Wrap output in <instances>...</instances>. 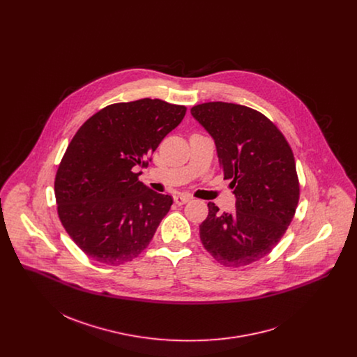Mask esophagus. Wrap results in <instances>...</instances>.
Returning <instances> with one entry per match:
<instances>
[{
  "label": "esophagus",
  "mask_w": 357,
  "mask_h": 357,
  "mask_svg": "<svg viewBox=\"0 0 357 357\" xmlns=\"http://www.w3.org/2000/svg\"><path fill=\"white\" fill-rule=\"evenodd\" d=\"M190 199H191V198H190L188 195H186V194H178V195L174 197V202L178 204V206L186 204Z\"/></svg>",
  "instance_id": "esophagus-1"
}]
</instances>
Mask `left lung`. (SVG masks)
I'll return each mask as SVG.
<instances>
[{"label":"left lung","mask_w":357,"mask_h":357,"mask_svg":"<svg viewBox=\"0 0 357 357\" xmlns=\"http://www.w3.org/2000/svg\"><path fill=\"white\" fill-rule=\"evenodd\" d=\"M191 115L213 136L223 178L234 188L236 211L208 202L199 226L204 249L220 264L241 268L269 255L285 234L300 199L288 140L272 120L234 102L194 105Z\"/></svg>","instance_id":"8db88e82"}]
</instances>
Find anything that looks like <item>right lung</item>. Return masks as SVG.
I'll return each mask as SVG.
<instances>
[{
    "label": "right lung",
    "mask_w": 357,
    "mask_h": 357,
    "mask_svg": "<svg viewBox=\"0 0 357 357\" xmlns=\"http://www.w3.org/2000/svg\"><path fill=\"white\" fill-rule=\"evenodd\" d=\"M186 107L160 99L115 102L92 115L72 137L54 178L57 214L72 241L92 259L120 265L151 242L172 198L139 181Z\"/></svg>",
    "instance_id": "add662e5"
}]
</instances>
